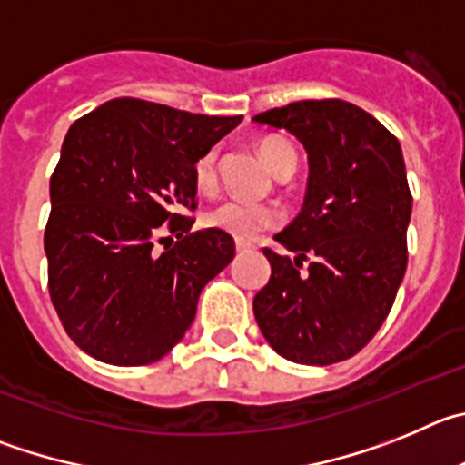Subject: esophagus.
I'll return each mask as SVG.
<instances>
[{
  "instance_id": "obj_1",
  "label": "esophagus",
  "mask_w": 465,
  "mask_h": 465,
  "mask_svg": "<svg viewBox=\"0 0 465 465\" xmlns=\"http://www.w3.org/2000/svg\"><path fill=\"white\" fill-rule=\"evenodd\" d=\"M248 250H252V245L245 241H236V252H248Z\"/></svg>"
}]
</instances>
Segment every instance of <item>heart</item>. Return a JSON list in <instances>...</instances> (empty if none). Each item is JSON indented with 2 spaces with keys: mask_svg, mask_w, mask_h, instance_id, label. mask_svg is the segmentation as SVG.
<instances>
[{
  "mask_svg": "<svg viewBox=\"0 0 465 465\" xmlns=\"http://www.w3.org/2000/svg\"><path fill=\"white\" fill-rule=\"evenodd\" d=\"M259 154H262L263 164L269 166L273 173L282 171L287 164H296V153L287 141L266 136L257 143ZM192 181L196 190L203 194H211L217 187V150L208 148L196 157L192 166ZM203 223L217 232L229 233L236 241H254L262 233L271 232L280 224V211L273 206H263V203H248L229 199L206 213Z\"/></svg>",
  "mask_w": 465,
  "mask_h": 465,
  "instance_id": "heart-1",
  "label": "heart"
}]
</instances>
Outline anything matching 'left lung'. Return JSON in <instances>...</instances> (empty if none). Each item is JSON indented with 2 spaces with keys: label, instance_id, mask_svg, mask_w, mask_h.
Here are the masks:
<instances>
[{
  "label": "left lung",
  "instance_id": "obj_1",
  "mask_svg": "<svg viewBox=\"0 0 465 465\" xmlns=\"http://www.w3.org/2000/svg\"><path fill=\"white\" fill-rule=\"evenodd\" d=\"M287 129L311 162L303 211L263 248L269 284L252 308L280 357L329 366L361 352L387 320L408 266L412 194L399 139L342 99H308L254 115Z\"/></svg>",
  "mask_w": 465,
  "mask_h": 465
}]
</instances>
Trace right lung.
Listing matches in <instances>:
<instances>
[{
    "instance_id": "obj_1",
    "label": "right lung",
    "mask_w": 465,
    "mask_h": 465,
    "mask_svg": "<svg viewBox=\"0 0 465 465\" xmlns=\"http://www.w3.org/2000/svg\"><path fill=\"white\" fill-rule=\"evenodd\" d=\"M238 123L120 97L71 124L44 248L50 301L83 352L145 366L183 341L202 290L236 254L229 233L190 232L192 166Z\"/></svg>"
}]
</instances>
